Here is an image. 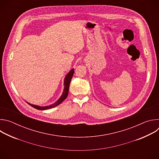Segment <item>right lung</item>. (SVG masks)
I'll return each mask as SVG.
<instances>
[{"label": "right lung", "instance_id": "1", "mask_svg": "<svg viewBox=\"0 0 159 159\" xmlns=\"http://www.w3.org/2000/svg\"><path fill=\"white\" fill-rule=\"evenodd\" d=\"M74 69H72L69 72V74H68L65 78V80H64V85H65V87H64V90H63V94L61 95V96L60 98V99L55 103L52 104V105L49 106H36V105H33V104H31L28 102H26L29 105H30L31 106H32L33 107L36 109H38V110H45V109H50V108H52V107H54L55 106H57L58 105H59L60 104H61L67 97L68 96V93H69V86H70V81H71V79L73 77V75H74Z\"/></svg>", "mask_w": 159, "mask_h": 159}]
</instances>
